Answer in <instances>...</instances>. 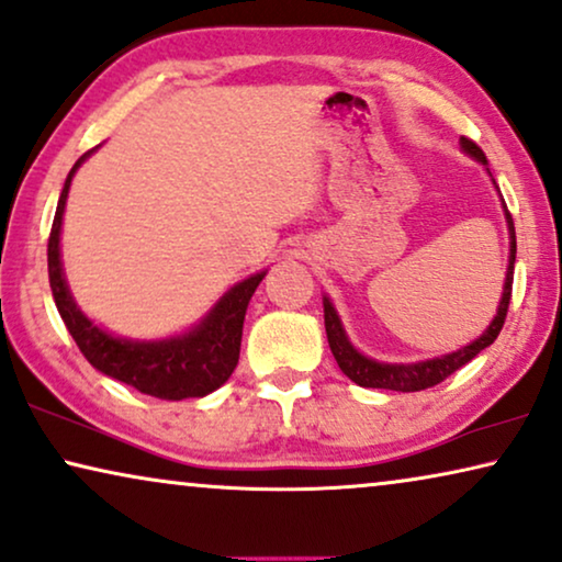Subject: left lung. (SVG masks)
<instances>
[{
	"instance_id": "1",
	"label": "left lung",
	"mask_w": 562,
	"mask_h": 562,
	"mask_svg": "<svg viewBox=\"0 0 562 562\" xmlns=\"http://www.w3.org/2000/svg\"><path fill=\"white\" fill-rule=\"evenodd\" d=\"M461 149L473 160L481 162L488 172V162L486 155L481 153L479 145H473L471 139L461 137ZM492 176V172H488ZM492 183L496 191V180L492 178ZM502 209H504V218H507V228H509V265H507V274H504V288H502V300L496 305V315L488 323L484 334H481L476 341L461 346L458 351L442 353V357H432V359H423V361H409V363H394V361H376L361 353L357 346L351 344L349 334H346L341 315H338L336 305L330 303L328 295H323V318H326V336H328V346L334 359L338 361V367L351 382H357L359 386H371V390H392V392H420L428 390V386L440 384L442 379L453 374L456 369H461L463 363H469L476 353H481L486 346H492L499 336V330L504 326V318H507L509 311V297H512V280H515V257H517V236H515V221H512L507 203L502 199Z\"/></svg>"
}]
</instances>
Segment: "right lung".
Returning a JSON list of instances; mask_svg holds the SVG:
<instances>
[{"label": "right lung", "instance_id": "right-lung-1", "mask_svg": "<svg viewBox=\"0 0 562 562\" xmlns=\"http://www.w3.org/2000/svg\"><path fill=\"white\" fill-rule=\"evenodd\" d=\"M93 153L97 149H89L70 168L66 183H63L58 209H55L50 241H47V274H50V290L60 318L83 357L101 374L120 379V382L134 386L142 394H149V397H205L228 382L236 363H239L244 315H247L249 300L255 295L257 284L265 280L267 270L236 282L195 326L183 330V334L149 338V341L109 334L78 307L76 297L70 295L60 259V228L70 180Z\"/></svg>", "mask_w": 562, "mask_h": 562}]
</instances>
